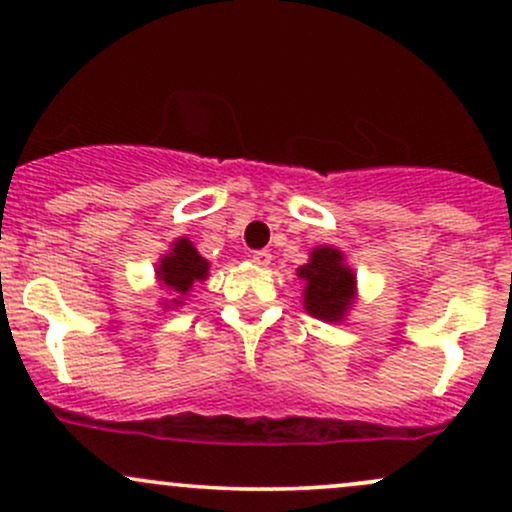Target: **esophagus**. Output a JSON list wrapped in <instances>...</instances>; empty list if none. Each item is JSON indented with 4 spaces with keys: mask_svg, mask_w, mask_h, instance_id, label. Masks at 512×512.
Returning <instances> with one entry per match:
<instances>
[{
    "mask_svg": "<svg viewBox=\"0 0 512 512\" xmlns=\"http://www.w3.org/2000/svg\"><path fill=\"white\" fill-rule=\"evenodd\" d=\"M252 262L260 264V267H267V264L272 262V255H269V250H257L252 252Z\"/></svg>",
    "mask_w": 512,
    "mask_h": 512,
    "instance_id": "34e87169",
    "label": "esophagus"
}]
</instances>
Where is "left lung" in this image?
Here are the masks:
<instances>
[{
  "label": "left lung",
  "mask_w": 512,
  "mask_h": 512,
  "mask_svg": "<svg viewBox=\"0 0 512 512\" xmlns=\"http://www.w3.org/2000/svg\"><path fill=\"white\" fill-rule=\"evenodd\" d=\"M303 281L305 313L322 322H344L356 305V272L346 255L334 245H317L310 250L308 262L296 269Z\"/></svg>",
  "instance_id": "8db88e82"
}]
</instances>
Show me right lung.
<instances>
[{
  "label": "right lung",
  "mask_w": 512,
  "mask_h": 512,
  "mask_svg": "<svg viewBox=\"0 0 512 512\" xmlns=\"http://www.w3.org/2000/svg\"><path fill=\"white\" fill-rule=\"evenodd\" d=\"M209 267V260H204V257L199 255L190 238H175L173 243H170L166 255L158 260L154 269L158 289H166L170 293V298L161 303V308H182L187 296H190L192 286H195L197 281H207Z\"/></svg>",
  "instance_id": "obj_1"
}]
</instances>
